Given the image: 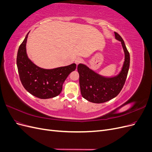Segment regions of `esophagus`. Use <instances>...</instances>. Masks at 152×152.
Returning a JSON list of instances; mask_svg holds the SVG:
<instances>
[{
	"label": "esophagus",
	"instance_id": "34e87169",
	"mask_svg": "<svg viewBox=\"0 0 152 152\" xmlns=\"http://www.w3.org/2000/svg\"><path fill=\"white\" fill-rule=\"evenodd\" d=\"M81 61H82V59L80 58H79V57H77L75 59V64H76L77 65H79V63H80Z\"/></svg>",
	"mask_w": 152,
	"mask_h": 152
}]
</instances>
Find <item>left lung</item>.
<instances>
[{"label":"left lung","mask_w":152,"mask_h":152,"mask_svg":"<svg viewBox=\"0 0 152 152\" xmlns=\"http://www.w3.org/2000/svg\"><path fill=\"white\" fill-rule=\"evenodd\" d=\"M115 39L121 41L125 54V60L121 72L113 77L100 75L83 64H79V84L82 97L94 103L107 102L120 93L125 84L130 65V55L121 35L114 32Z\"/></svg>","instance_id":"left-lung-1"}]
</instances>
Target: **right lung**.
<instances>
[{"label": "right lung", "mask_w": 152, "mask_h": 152, "mask_svg": "<svg viewBox=\"0 0 152 152\" xmlns=\"http://www.w3.org/2000/svg\"><path fill=\"white\" fill-rule=\"evenodd\" d=\"M28 34L20 45L17 54L16 63L21 84L27 91L37 98H54L61 93L63 82L75 70L76 64L54 69H44L35 65L26 54Z\"/></svg>", "instance_id": "obj_1"}]
</instances>
